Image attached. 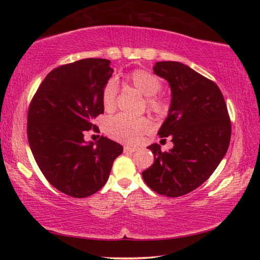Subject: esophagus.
Listing matches in <instances>:
<instances>
[{"instance_id": "34e87169", "label": "esophagus", "mask_w": 260, "mask_h": 260, "mask_svg": "<svg viewBox=\"0 0 260 260\" xmlns=\"http://www.w3.org/2000/svg\"><path fill=\"white\" fill-rule=\"evenodd\" d=\"M135 151H136L135 148H132V147H128V146L124 147V152H135Z\"/></svg>"}]
</instances>
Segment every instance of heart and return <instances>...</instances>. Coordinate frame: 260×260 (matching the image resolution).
Returning <instances> with one entry per match:
<instances>
[{
	"label": "heart",
	"instance_id": "1",
	"mask_svg": "<svg viewBox=\"0 0 260 260\" xmlns=\"http://www.w3.org/2000/svg\"><path fill=\"white\" fill-rule=\"evenodd\" d=\"M127 80L135 87L141 94L147 96L146 104L148 111L162 116L167 111V103L160 96L159 91L162 88V82L155 74L146 70H135L127 77ZM118 85L116 80L110 79L102 89V104L105 111H113L117 105ZM151 128V122L146 117L129 118L122 114H117L105 121L107 134L117 141L125 143L139 142L142 136Z\"/></svg>",
	"mask_w": 260,
	"mask_h": 260
}]
</instances>
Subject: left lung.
<instances>
[{
  "mask_svg": "<svg viewBox=\"0 0 260 260\" xmlns=\"http://www.w3.org/2000/svg\"><path fill=\"white\" fill-rule=\"evenodd\" d=\"M153 72L171 87L169 114L158 135L171 136L173 148L148 149L155 161L142 172L153 191L179 197L195 190L210 178L230 147L232 126L219 87L179 61H157Z\"/></svg>",
  "mask_w": 260,
  "mask_h": 260,
  "instance_id": "left-lung-1",
  "label": "left lung"
}]
</instances>
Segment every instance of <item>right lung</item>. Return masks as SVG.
<instances>
[{"instance_id": "1", "label": "right lung", "mask_w": 260, "mask_h": 260, "mask_svg": "<svg viewBox=\"0 0 260 260\" xmlns=\"http://www.w3.org/2000/svg\"><path fill=\"white\" fill-rule=\"evenodd\" d=\"M113 73L110 60L85 58L48 73L29 104L27 138L42 174L59 191L83 199L108 181L119 143L104 136L86 142L104 112L102 89Z\"/></svg>"}]
</instances>
